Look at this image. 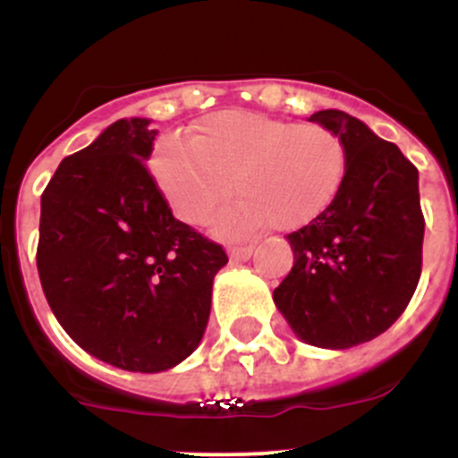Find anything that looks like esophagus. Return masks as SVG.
I'll return each instance as SVG.
<instances>
[{"label":"esophagus","instance_id":"1","mask_svg":"<svg viewBox=\"0 0 458 458\" xmlns=\"http://www.w3.org/2000/svg\"><path fill=\"white\" fill-rule=\"evenodd\" d=\"M252 250H255V246H233L230 248V259L233 261H248L252 257Z\"/></svg>","mask_w":458,"mask_h":458}]
</instances>
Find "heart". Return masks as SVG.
<instances>
[{
  "label": "heart",
  "instance_id": "1",
  "mask_svg": "<svg viewBox=\"0 0 458 458\" xmlns=\"http://www.w3.org/2000/svg\"><path fill=\"white\" fill-rule=\"evenodd\" d=\"M150 170L174 215L192 225L234 186L242 197L212 219V230L246 237L272 224L294 230L321 216L344 186L348 152L339 135L317 123L224 110L201 119L191 143H159Z\"/></svg>",
  "mask_w": 458,
  "mask_h": 458
}]
</instances>
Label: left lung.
Returning a JSON list of instances; mask_svg holds the SVG:
<instances>
[{
  "label": "left lung",
  "instance_id": "left-lung-1",
  "mask_svg": "<svg viewBox=\"0 0 458 458\" xmlns=\"http://www.w3.org/2000/svg\"><path fill=\"white\" fill-rule=\"evenodd\" d=\"M310 122L339 135L348 170L335 203L288 234L294 266L272 299L294 335L345 350L386 332L408 308L423 259L419 170L344 110Z\"/></svg>",
  "mask_w": 458,
  "mask_h": 458
}]
</instances>
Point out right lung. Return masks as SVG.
<instances>
[{"label":"right lung","instance_id":"add662e5","mask_svg":"<svg viewBox=\"0 0 458 458\" xmlns=\"http://www.w3.org/2000/svg\"><path fill=\"white\" fill-rule=\"evenodd\" d=\"M119 119L66 157L41 195L37 270L72 341L128 372L191 357L210 317L219 243L174 219L148 173L157 131Z\"/></svg>","mask_w":458,"mask_h":458}]
</instances>
